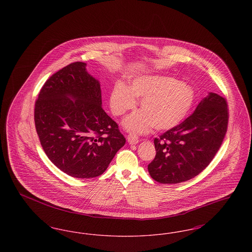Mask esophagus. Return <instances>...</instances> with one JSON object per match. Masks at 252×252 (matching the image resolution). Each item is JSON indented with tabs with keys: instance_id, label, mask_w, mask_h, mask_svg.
I'll list each match as a JSON object with an SVG mask.
<instances>
[{
	"instance_id": "34e87169",
	"label": "esophagus",
	"mask_w": 252,
	"mask_h": 252,
	"mask_svg": "<svg viewBox=\"0 0 252 252\" xmlns=\"http://www.w3.org/2000/svg\"><path fill=\"white\" fill-rule=\"evenodd\" d=\"M127 142H128V144H136L139 143V138H138V136L137 135H135V134H129V135H127Z\"/></svg>"
}]
</instances>
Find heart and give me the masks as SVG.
<instances>
[{
    "label": "heart",
    "mask_w": 252,
    "mask_h": 252,
    "mask_svg": "<svg viewBox=\"0 0 252 252\" xmlns=\"http://www.w3.org/2000/svg\"><path fill=\"white\" fill-rule=\"evenodd\" d=\"M135 98L141 100V108L124 121L127 130L145 133L154 126L158 130H169L183 121L192 108L194 91L186 83L165 75H143L135 78L128 88L118 85L110 95V108L121 116L136 107Z\"/></svg>",
    "instance_id": "obj_1"
}]
</instances>
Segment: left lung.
Listing matches in <instances>:
<instances>
[{
  "label": "left lung",
  "instance_id": "8db88e82",
  "mask_svg": "<svg viewBox=\"0 0 252 252\" xmlns=\"http://www.w3.org/2000/svg\"><path fill=\"white\" fill-rule=\"evenodd\" d=\"M228 123L226 99L210 93L187 119L155 138L156 156L148 164L151 178L175 184L197 176L219 150Z\"/></svg>",
  "mask_w": 252,
  "mask_h": 252
}]
</instances>
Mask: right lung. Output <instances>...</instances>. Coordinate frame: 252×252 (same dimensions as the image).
<instances>
[{"instance_id":"obj_1","label":"right lung","mask_w":252,"mask_h":252,"mask_svg":"<svg viewBox=\"0 0 252 252\" xmlns=\"http://www.w3.org/2000/svg\"><path fill=\"white\" fill-rule=\"evenodd\" d=\"M73 62L42 86L35 104V126L49 159L67 175H102L126 144L118 125L102 108L99 81Z\"/></svg>"}]
</instances>
